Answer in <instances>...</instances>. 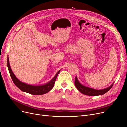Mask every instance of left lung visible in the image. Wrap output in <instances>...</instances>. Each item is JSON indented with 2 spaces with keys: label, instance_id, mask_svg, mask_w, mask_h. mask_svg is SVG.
<instances>
[{
  "label": "left lung",
  "instance_id": "left-lung-1",
  "mask_svg": "<svg viewBox=\"0 0 127 127\" xmlns=\"http://www.w3.org/2000/svg\"><path fill=\"white\" fill-rule=\"evenodd\" d=\"M75 85L76 88H77L78 90L80 92V93H82V94H85L86 95L90 96H95L101 95L106 93L107 92H108L111 88H112L113 84H112L110 87L105 88V89L99 90H94L93 89V88H89L82 85V84L78 82L77 78L76 77L75 80Z\"/></svg>",
  "mask_w": 127,
  "mask_h": 127
}]
</instances>
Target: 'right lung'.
<instances>
[{
    "mask_svg": "<svg viewBox=\"0 0 127 127\" xmlns=\"http://www.w3.org/2000/svg\"><path fill=\"white\" fill-rule=\"evenodd\" d=\"M7 67H8V70L11 79H12L15 85H16L19 89L21 90L23 92H26V93H30L31 94L36 95L45 94L50 91L53 88V86H54L57 77L58 75L59 72L60 71V70H59L58 71L55 76L53 77V78L51 80V81L49 82L48 83L45 84V85L41 86H32L30 85H28V84L21 82L16 77V76H15L10 68L8 58H7Z\"/></svg>",
    "mask_w": 127,
    "mask_h": 127,
    "instance_id": "add662e5",
    "label": "right lung"
}]
</instances>
